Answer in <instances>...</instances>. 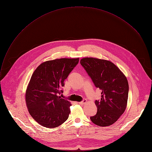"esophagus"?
Returning <instances> with one entry per match:
<instances>
[{
  "label": "esophagus",
  "instance_id": "obj_1",
  "mask_svg": "<svg viewBox=\"0 0 152 152\" xmlns=\"http://www.w3.org/2000/svg\"><path fill=\"white\" fill-rule=\"evenodd\" d=\"M86 103V100H83L82 102H79L78 103L79 104H81V105H83V104H85Z\"/></svg>",
  "mask_w": 152,
  "mask_h": 152
}]
</instances>
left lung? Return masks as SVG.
Returning <instances> with one entry per match:
<instances>
[{
	"mask_svg": "<svg viewBox=\"0 0 152 152\" xmlns=\"http://www.w3.org/2000/svg\"><path fill=\"white\" fill-rule=\"evenodd\" d=\"M80 62L96 87L102 91L100 100L95 101L97 111L90 117L91 121L101 127L112 125L127 106L129 84L126 77L110 61L86 57L81 59Z\"/></svg>",
	"mask_w": 152,
	"mask_h": 152,
	"instance_id": "obj_1",
	"label": "left lung"
}]
</instances>
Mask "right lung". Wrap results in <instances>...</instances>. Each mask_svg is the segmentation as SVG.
Returning <instances> with one entry per match:
<instances>
[{"label": "right lung", "instance_id": "right-lung-1", "mask_svg": "<svg viewBox=\"0 0 152 152\" xmlns=\"http://www.w3.org/2000/svg\"><path fill=\"white\" fill-rule=\"evenodd\" d=\"M79 58H60L41 63L33 73L25 94L28 111L41 126L55 128L64 123L70 113V102L61 98L64 80Z\"/></svg>", "mask_w": 152, "mask_h": 152}]
</instances>
